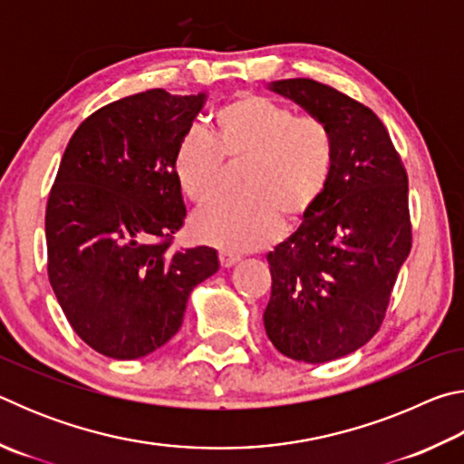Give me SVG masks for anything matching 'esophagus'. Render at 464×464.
<instances>
[{
    "label": "esophagus",
    "instance_id": "34e87169",
    "mask_svg": "<svg viewBox=\"0 0 464 464\" xmlns=\"http://www.w3.org/2000/svg\"><path fill=\"white\" fill-rule=\"evenodd\" d=\"M218 262H221L223 268H231V266H235V264L239 262V256L233 254V251L221 249V251H218Z\"/></svg>",
    "mask_w": 464,
    "mask_h": 464
}]
</instances>
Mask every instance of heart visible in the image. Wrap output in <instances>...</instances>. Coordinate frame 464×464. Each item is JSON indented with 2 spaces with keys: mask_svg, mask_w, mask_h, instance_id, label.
<instances>
[{
  "mask_svg": "<svg viewBox=\"0 0 464 464\" xmlns=\"http://www.w3.org/2000/svg\"><path fill=\"white\" fill-rule=\"evenodd\" d=\"M215 137L188 132L174 155L179 190L196 207L221 192L225 164L246 169L237 200H221L194 218V235L227 251H251L276 235L278 223H303L327 192L337 145L329 124L260 93H239L213 114Z\"/></svg>",
  "mask_w": 464,
  "mask_h": 464,
  "instance_id": "b5f03b06",
  "label": "heart"
}]
</instances>
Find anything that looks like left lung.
<instances>
[{"label":"left lung","instance_id":"1","mask_svg":"<svg viewBox=\"0 0 464 464\" xmlns=\"http://www.w3.org/2000/svg\"><path fill=\"white\" fill-rule=\"evenodd\" d=\"M334 130L327 192L268 254L272 295L264 327L280 354L321 364L379 332L397 274L411 251L407 171L371 108L309 77L274 82Z\"/></svg>","mask_w":464,"mask_h":464}]
</instances>
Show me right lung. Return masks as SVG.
I'll return each instance as SVG.
<instances>
[{
  "instance_id": "1",
  "label": "right lung",
  "mask_w": 464,
  "mask_h": 464,
  "mask_svg": "<svg viewBox=\"0 0 464 464\" xmlns=\"http://www.w3.org/2000/svg\"><path fill=\"white\" fill-rule=\"evenodd\" d=\"M204 104L157 88L90 114L69 139L46 202V272L73 332L135 360L178 334L213 247L174 249L186 207L174 155Z\"/></svg>"
}]
</instances>
